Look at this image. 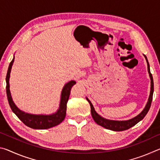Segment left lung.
<instances>
[{
  "instance_id": "obj_1",
  "label": "left lung",
  "mask_w": 160,
  "mask_h": 160,
  "mask_svg": "<svg viewBox=\"0 0 160 160\" xmlns=\"http://www.w3.org/2000/svg\"><path fill=\"white\" fill-rule=\"evenodd\" d=\"M145 56L146 62H147L148 64V71L149 73V76H150V80H151V85H150V96H149L148 98V101L146 104L145 107L144 108L141 112H140L138 115L135 116L134 118H132L129 120H126V121H115V120H109V119H107L102 116H100L96 112L95 109L93 107L92 102L88 99V97H86L87 100H88V102L90 103V107H91V114L92 118L94 119V121L98 124V125L101 126L104 128H107V129H109L112 130V131H125V130L129 129L130 128H131L133 126H135V124H137L143 119V118L145 117V115L147 114L149 109H150V106H151V103H152V96H153V92H154V82H153V78L152 76V74L150 72V65H149L148 58L146 57L145 55H143Z\"/></svg>"
}]
</instances>
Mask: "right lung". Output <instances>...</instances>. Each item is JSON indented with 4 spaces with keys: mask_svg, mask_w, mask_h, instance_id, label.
<instances>
[{
    "mask_svg": "<svg viewBox=\"0 0 160 160\" xmlns=\"http://www.w3.org/2000/svg\"><path fill=\"white\" fill-rule=\"evenodd\" d=\"M15 56H13L12 61L10 62L9 65L8 69L6 75V94L8 100L10 108H11L13 113L25 123L27 126L34 129H48L52 128L60 124L62 121L64 120L66 114V106L68 100L69 99L70 90H71L72 87L76 82L75 80H71L67 82L63 88L61 92L60 104H59L58 109L55 113H51V114H32V113H26L23 111L20 110L16 106L13 102L11 93L10 90V72H11L12 66L14 63Z\"/></svg>",
    "mask_w": 160,
    "mask_h": 160,
    "instance_id": "right-lung-1",
    "label": "right lung"
}]
</instances>
